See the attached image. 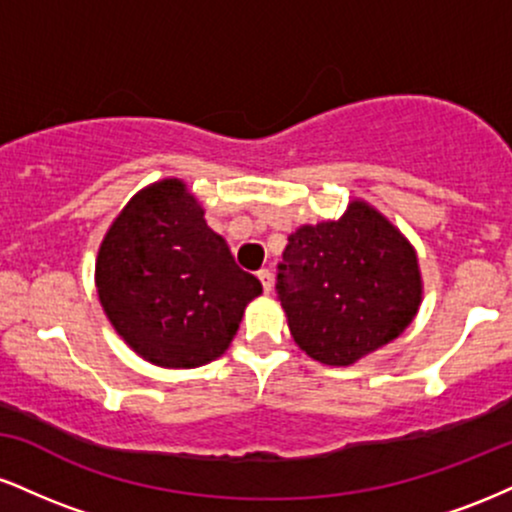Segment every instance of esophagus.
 Instances as JSON below:
<instances>
[{
    "instance_id": "1",
    "label": "esophagus",
    "mask_w": 512,
    "mask_h": 512,
    "mask_svg": "<svg viewBox=\"0 0 512 512\" xmlns=\"http://www.w3.org/2000/svg\"><path fill=\"white\" fill-rule=\"evenodd\" d=\"M257 279L262 281V289H264V293L272 291L274 279H272V272H269V269H260V272H257Z\"/></svg>"
}]
</instances>
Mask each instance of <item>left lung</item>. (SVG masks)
<instances>
[{"label": "left lung", "mask_w": 512, "mask_h": 512, "mask_svg": "<svg viewBox=\"0 0 512 512\" xmlns=\"http://www.w3.org/2000/svg\"><path fill=\"white\" fill-rule=\"evenodd\" d=\"M421 289L416 250L361 199L342 219L291 233L276 274L293 342L325 366H351L397 339Z\"/></svg>", "instance_id": "1"}]
</instances>
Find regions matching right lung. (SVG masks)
Returning <instances> with one entry per match:
<instances>
[{
    "label": "right lung",
    "mask_w": 512,
    "mask_h": 512,
    "mask_svg": "<svg viewBox=\"0 0 512 512\" xmlns=\"http://www.w3.org/2000/svg\"><path fill=\"white\" fill-rule=\"evenodd\" d=\"M96 289L115 332L144 361L197 368L236 337L262 293L178 178L144 187L117 214L96 260Z\"/></svg>",
    "instance_id": "add662e5"
}]
</instances>
